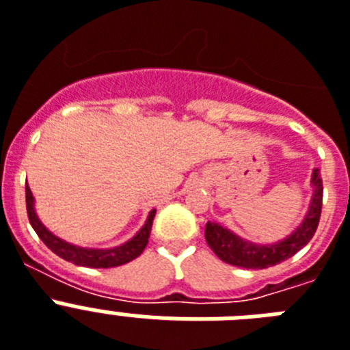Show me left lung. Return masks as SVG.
<instances>
[{"mask_svg":"<svg viewBox=\"0 0 350 350\" xmlns=\"http://www.w3.org/2000/svg\"><path fill=\"white\" fill-rule=\"evenodd\" d=\"M312 187L313 195L306 216L299 226L282 241L274 244L252 243L239 237L232 230L221 226L216 221H208L205 225V241L212 252L216 253L217 258L237 267L265 269L285 262L310 243L319 226L322 208V178L317 168L312 172Z\"/></svg>","mask_w":350,"mask_h":350,"instance_id":"1","label":"left lung"}]
</instances>
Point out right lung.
<instances>
[{
	"label": "right lung",
	"mask_w": 350,
	"mask_h": 350,
	"mask_svg": "<svg viewBox=\"0 0 350 350\" xmlns=\"http://www.w3.org/2000/svg\"><path fill=\"white\" fill-rule=\"evenodd\" d=\"M26 208H28V217L31 223L33 230L37 232L38 237L42 239V243L49 247L51 252L56 253L59 258H64L67 262H72L81 267H94V269H107V267H118L127 262L134 260L136 256H139L148 244V237H150L152 221L155 216V208L148 212L145 225L136 232L134 237H131L127 243L120 244L115 247H83L76 246L72 243H67L64 239L56 237L51 230L46 228V225L38 219L37 211H35V198L31 195V189L26 186Z\"/></svg>",
	"instance_id": "1"
}]
</instances>
